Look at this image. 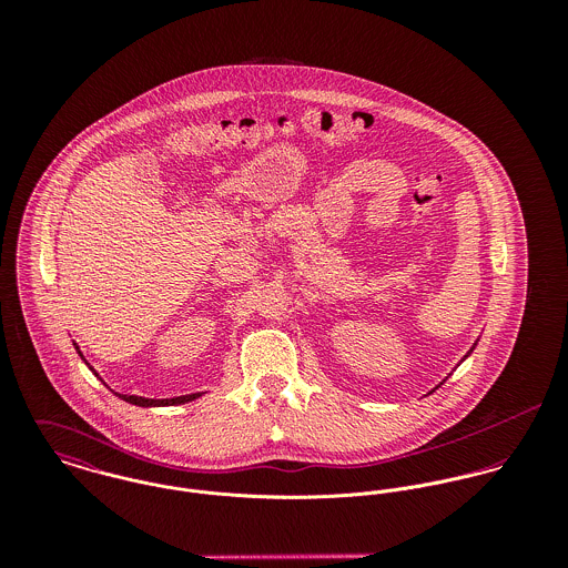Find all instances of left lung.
Here are the masks:
<instances>
[{"instance_id": "left-lung-1", "label": "left lung", "mask_w": 568, "mask_h": 568, "mask_svg": "<svg viewBox=\"0 0 568 568\" xmlns=\"http://www.w3.org/2000/svg\"><path fill=\"white\" fill-rule=\"evenodd\" d=\"M475 345H477V343H475ZM475 345H473V349H475ZM473 349H470V352H473ZM470 352H468V354H466V356H470ZM466 356H464V358H466Z\"/></svg>"}]
</instances>
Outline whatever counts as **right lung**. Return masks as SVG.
<instances>
[{
	"mask_svg": "<svg viewBox=\"0 0 568 568\" xmlns=\"http://www.w3.org/2000/svg\"><path fill=\"white\" fill-rule=\"evenodd\" d=\"M74 347H77V352H79V356H81L82 361H84V356H82L81 347L74 343ZM87 363V361H84ZM89 365V363H87ZM93 374H95V369L93 367H89ZM98 376V374H95ZM102 381V378H100ZM115 394V392H113ZM118 398H122L124 403H129V405L135 406H172V405H185V403H192V400H196V398H201V394H187V396H176V398H162V400H158V398H142V396H126V394H115Z\"/></svg>",
	"mask_w": 568,
	"mask_h": 568,
	"instance_id": "right-lung-1",
	"label": "right lung"
}]
</instances>
